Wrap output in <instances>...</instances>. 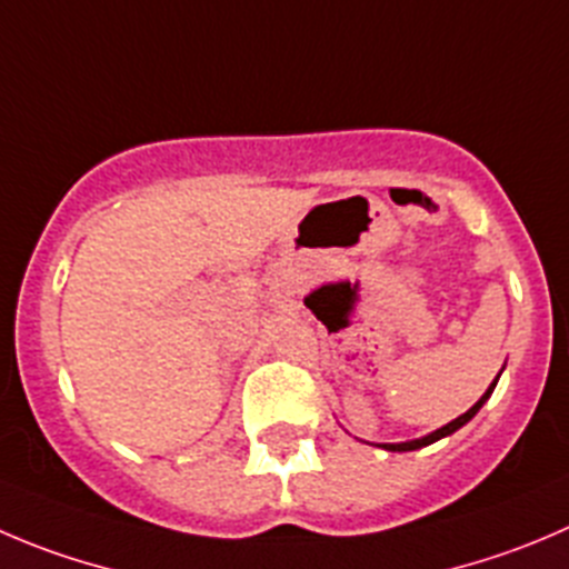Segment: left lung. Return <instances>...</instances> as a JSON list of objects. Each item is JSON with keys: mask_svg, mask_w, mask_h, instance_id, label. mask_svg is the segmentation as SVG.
Returning a JSON list of instances; mask_svg holds the SVG:
<instances>
[{"mask_svg": "<svg viewBox=\"0 0 569 569\" xmlns=\"http://www.w3.org/2000/svg\"><path fill=\"white\" fill-rule=\"evenodd\" d=\"M497 380H500V375H497ZM497 380L491 382L489 386V391L483 393V397L478 399V402L472 405V408L467 410V413L463 416H458V419H452L450 425H443V427H438L436 432H430V436H425V438H416V441H402V443H382V450H388V452H410V450H421V447H427V443H432V441H438V438H443V436H452V432L456 430H461L463 425H467L469 419H472L475 413H478L480 408H483V402L486 399L491 397V391H495V386H497Z\"/></svg>", "mask_w": 569, "mask_h": 569, "instance_id": "8db88e82", "label": "left lung"}]
</instances>
